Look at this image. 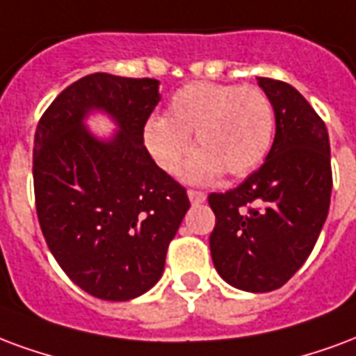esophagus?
Wrapping results in <instances>:
<instances>
[{
	"mask_svg": "<svg viewBox=\"0 0 356 356\" xmlns=\"http://www.w3.org/2000/svg\"><path fill=\"white\" fill-rule=\"evenodd\" d=\"M188 197L193 204L203 203L204 199H207V195H204L203 191H197V189H188Z\"/></svg>",
	"mask_w": 356,
	"mask_h": 356,
	"instance_id": "obj_1",
	"label": "esophagus"
}]
</instances>
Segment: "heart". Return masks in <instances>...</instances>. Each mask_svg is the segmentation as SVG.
Wrapping results in <instances>:
<instances>
[{
	"label": "heart",
	"instance_id": "obj_1",
	"mask_svg": "<svg viewBox=\"0 0 356 356\" xmlns=\"http://www.w3.org/2000/svg\"><path fill=\"white\" fill-rule=\"evenodd\" d=\"M275 111L260 87L193 81L168 100L167 115L147 118L142 138L165 172H175L189 149V134L199 147L184 168L191 181H210L225 170L245 176L269 152Z\"/></svg>",
	"mask_w": 356,
	"mask_h": 356
}]
</instances>
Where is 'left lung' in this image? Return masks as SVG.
Here are the masks:
<instances>
[{
	"mask_svg": "<svg viewBox=\"0 0 356 356\" xmlns=\"http://www.w3.org/2000/svg\"><path fill=\"white\" fill-rule=\"evenodd\" d=\"M275 111L266 163L241 186L210 193V254L220 277L246 292L281 288L303 266L332 195L330 140L311 104L284 81L258 77Z\"/></svg>",
	"mask_w": 356,
	"mask_h": 356,
	"instance_id": "left-lung-1",
	"label": "left lung"
}]
</instances>
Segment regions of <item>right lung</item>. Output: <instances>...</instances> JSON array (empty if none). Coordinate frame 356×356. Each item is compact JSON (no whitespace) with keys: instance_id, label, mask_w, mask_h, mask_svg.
Listing matches in <instances>:
<instances>
[{"instance_id":"obj_1","label":"right lung","mask_w":356,"mask_h":356,"mask_svg":"<svg viewBox=\"0 0 356 356\" xmlns=\"http://www.w3.org/2000/svg\"><path fill=\"white\" fill-rule=\"evenodd\" d=\"M157 79L90 74L41 115L33 138V191L54 260L87 294L127 302L159 281L189 209L186 188L155 165L142 129L159 104ZM92 109L120 131L98 140L82 124Z\"/></svg>"}]
</instances>
